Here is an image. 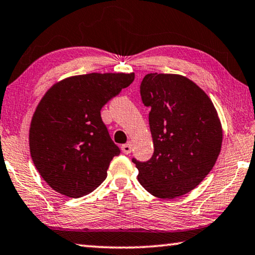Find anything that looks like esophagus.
Here are the masks:
<instances>
[{"label":"esophagus","mask_w":255,"mask_h":255,"mask_svg":"<svg viewBox=\"0 0 255 255\" xmlns=\"http://www.w3.org/2000/svg\"><path fill=\"white\" fill-rule=\"evenodd\" d=\"M121 149H123L125 154H129V153L131 152V142H128L127 144L123 145V146H121Z\"/></svg>","instance_id":"1"}]
</instances>
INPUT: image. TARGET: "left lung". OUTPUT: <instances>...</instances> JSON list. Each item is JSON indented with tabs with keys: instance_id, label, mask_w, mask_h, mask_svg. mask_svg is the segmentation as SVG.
Here are the masks:
<instances>
[{
	"instance_id": "1",
	"label": "left lung",
	"mask_w": 255,
	"mask_h": 255,
	"mask_svg": "<svg viewBox=\"0 0 255 255\" xmlns=\"http://www.w3.org/2000/svg\"><path fill=\"white\" fill-rule=\"evenodd\" d=\"M154 153L132 159L139 184L160 199L191 192L212 170L222 144V126L212 101L187 77L147 74L140 84Z\"/></svg>"
}]
</instances>
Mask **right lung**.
Returning <instances> with one entry per match:
<instances>
[{"label": "right lung", "mask_w": 255, "mask_h": 255, "mask_svg": "<svg viewBox=\"0 0 255 255\" xmlns=\"http://www.w3.org/2000/svg\"><path fill=\"white\" fill-rule=\"evenodd\" d=\"M134 79V72H92L67 77L44 94L31 118L29 149L36 169L52 189L77 199L107 178L120 149L100 111Z\"/></svg>", "instance_id": "add662e5"}]
</instances>
